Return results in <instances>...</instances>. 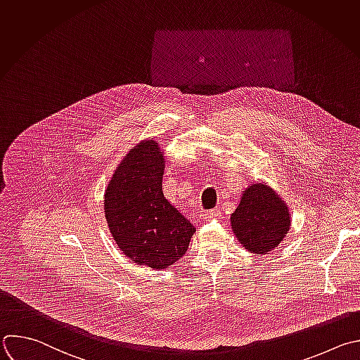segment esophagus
<instances>
[{
  "mask_svg": "<svg viewBox=\"0 0 360 360\" xmlns=\"http://www.w3.org/2000/svg\"><path fill=\"white\" fill-rule=\"evenodd\" d=\"M220 214V209H210V210H207V212H205V214H203V217L205 219H213V217H217Z\"/></svg>",
  "mask_w": 360,
  "mask_h": 360,
  "instance_id": "34e87169",
  "label": "esophagus"
}]
</instances>
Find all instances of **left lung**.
Segmentation results:
<instances>
[{
	"label": "left lung",
	"instance_id": "1",
	"mask_svg": "<svg viewBox=\"0 0 360 360\" xmlns=\"http://www.w3.org/2000/svg\"><path fill=\"white\" fill-rule=\"evenodd\" d=\"M287 205L267 185L255 184L230 216L237 240L255 255H269L287 234L291 220Z\"/></svg>",
	"mask_w": 360,
	"mask_h": 360
}]
</instances>
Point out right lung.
I'll return each instance as SVG.
<instances>
[{"label":"right lung","mask_w":360,"mask_h":360,"mask_svg":"<svg viewBox=\"0 0 360 360\" xmlns=\"http://www.w3.org/2000/svg\"><path fill=\"white\" fill-rule=\"evenodd\" d=\"M164 167L158 143L141 141L118 165L104 195V214L120 250L155 270L178 262L195 233L164 198Z\"/></svg>","instance_id":"1"}]
</instances>
